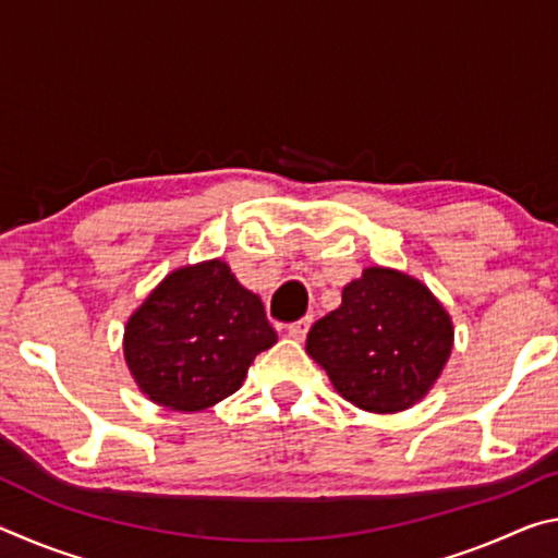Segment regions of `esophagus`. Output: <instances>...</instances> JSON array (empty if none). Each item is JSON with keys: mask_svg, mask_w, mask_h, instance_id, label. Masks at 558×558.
<instances>
[{"mask_svg": "<svg viewBox=\"0 0 558 558\" xmlns=\"http://www.w3.org/2000/svg\"><path fill=\"white\" fill-rule=\"evenodd\" d=\"M310 325H313V317L298 319V323L288 325V337H290V339H298V342H302V339H305V335H307Z\"/></svg>", "mask_w": 558, "mask_h": 558, "instance_id": "esophagus-1", "label": "esophagus"}]
</instances>
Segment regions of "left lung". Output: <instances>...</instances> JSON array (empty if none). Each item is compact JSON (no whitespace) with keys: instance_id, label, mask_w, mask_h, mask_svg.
Listing matches in <instances>:
<instances>
[{"instance_id":"8db88e82","label":"left lung","mask_w":558,"mask_h":558,"mask_svg":"<svg viewBox=\"0 0 558 558\" xmlns=\"http://www.w3.org/2000/svg\"><path fill=\"white\" fill-rule=\"evenodd\" d=\"M452 319L426 282L372 266L317 319L307 354L337 393L369 413H399L426 399L452 352Z\"/></svg>"}]
</instances>
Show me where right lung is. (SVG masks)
Here are the masks:
<instances>
[{
    "instance_id": "right-lung-1",
    "label": "right lung",
    "mask_w": 558,
    "mask_h": 558,
    "mask_svg": "<svg viewBox=\"0 0 558 558\" xmlns=\"http://www.w3.org/2000/svg\"><path fill=\"white\" fill-rule=\"evenodd\" d=\"M278 342L256 292L221 258L167 272L128 317L122 354L137 389L169 411L211 409Z\"/></svg>"
}]
</instances>
